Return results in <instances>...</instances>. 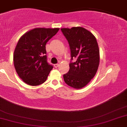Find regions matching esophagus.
I'll list each match as a JSON object with an SVG mask.
<instances>
[{
    "instance_id": "34e87169",
    "label": "esophagus",
    "mask_w": 127,
    "mask_h": 127,
    "mask_svg": "<svg viewBox=\"0 0 127 127\" xmlns=\"http://www.w3.org/2000/svg\"><path fill=\"white\" fill-rule=\"evenodd\" d=\"M59 64H54V67H55V68H57L58 67H59Z\"/></svg>"
}]
</instances>
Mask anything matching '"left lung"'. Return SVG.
<instances>
[{
    "mask_svg": "<svg viewBox=\"0 0 127 127\" xmlns=\"http://www.w3.org/2000/svg\"><path fill=\"white\" fill-rule=\"evenodd\" d=\"M68 41L71 59L68 72L64 75L65 82L74 89H82L91 81L97 72L100 56L98 44L92 32L78 26L62 28Z\"/></svg>",
    "mask_w": 127,
    "mask_h": 127,
    "instance_id": "left-lung-1",
    "label": "left lung"
}]
</instances>
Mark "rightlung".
Segmentation results:
<instances>
[{
  "mask_svg": "<svg viewBox=\"0 0 127 127\" xmlns=\"http://www.w3.org/2000/svg\"><path fill=\"white\" fill-rule=\"evenodd\" d=\"M59 30L36 28L19 38L14 52V65L26 84L35 86L46 81L53 67L46 61L45 46Z\"/></svg>",
  "mask_w": 127,
  "mask_h": 127,
  "instance_id": "add662e5",
  "label": "right lung"
}]
</instances>
